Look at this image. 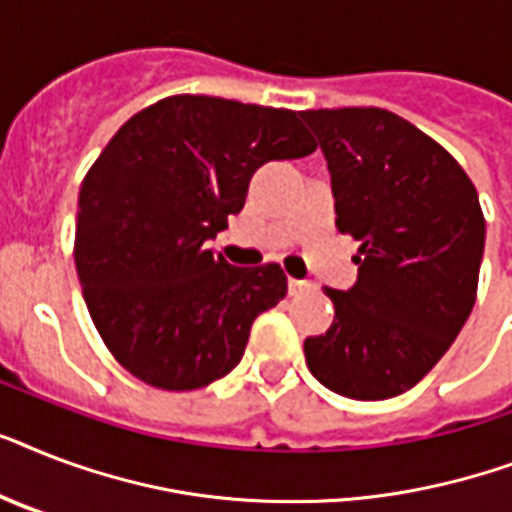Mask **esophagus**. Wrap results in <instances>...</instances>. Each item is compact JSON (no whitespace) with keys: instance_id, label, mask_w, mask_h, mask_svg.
I'll use <instances>...</instances> for the list:
<instances>
[{"instance_id":"34e87169","label":"esophagus","mask_w":512,"mask_h":512,"mask_svg":"<svg viewBox=\"0 0 512 512\" xmlns=\"http://www.w3.org/2000/svg\"><path fill=\"white\" fill-rule=\"evenodd\" d=\"M308 289H313L311 281L289 279V295H300V292H308Z\"/></svg>"}]
</instances>
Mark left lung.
<instances>
[{
  "instance_id": "left-lung-1",
  "label": "left lung",
  "mask_w": 512,
  "mask_h": 512,
  "mask_svg": "<svg viewBox=\"0 0 512 512\" xmlns=\"http://www.w3.org/2000/svg\"><path fill=\"white\" fill-rule=\"evenodd\" d=\"M319 138L337 228L361 241L358 279L327 289L335 321L305 340L324 388L382 401L414 388L476 303L486 223L460 164L385 108L303 111Z\"/></svg>"
}]
</instances>
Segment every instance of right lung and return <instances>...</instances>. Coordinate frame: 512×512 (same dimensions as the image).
<instances>
[{
  "instance_id": "right-lung-1",
  "label": "right lung",
  "mask_w": 512,
  "mask_h": 512,
  "mask_svg": "<svg viewBox=\"0 0 512 512\" xmlns=\"http://www.w3.org/2000/svg\"><path fill=\"white\" fill-rule=\"evenodd\" d=\"M316 143L295 111L175 95L135 114L79 191L76 273L116 361L162 390H196L239 364L249 329L284 300L276 263L236 268L207 241L239 215L265 162Z\"/></svg>"
}]
</instances>
